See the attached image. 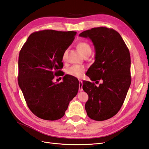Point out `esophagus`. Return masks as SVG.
<instances>
[{
	"instance_id": "1",
	"label": "esophagus",
	"mask_w": 149,
	"mask_h": 149,
	"mask_svg": "<svg viewBox=\"0 0 149 149\" xmlns=\"http://www.w3.org/2000/svg\"><path fill=\"white\" fill-rule=\"evenodd\" d=\"M79 90L80 91H83V81L81 80H79Z\"/></svg>"
}]
</instances>
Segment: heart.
<instances>
[{
  "instance_id": "1",
  "label": "heart",
  "mask_w": 149,
  "mask_h": 149,
  "mask_svg": "<svg viewBox=\"0 0 149 149\" xmlns=\"http://www.w3.org/2000/svg\"><path fill=\"white\" fill-rule=\"evenodd\" d=\"M77 48L79 52L81 53L82 55H84L85 54L91 53V47L90 45L86 42H80L77 45ZM67 51H65L63 54L62 58L63 60H65L66 59ZM85 71V68L81 65H73L70 67L67 70V73L73 76L74 77L76 78H81L83 75L84 72Z\"/></svg>"
}]
</instances>
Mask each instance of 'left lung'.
Masks as SVG:
<instances>
[{
  "instance_id": "obj_1",
  "label": "left lung",
  "mask_w": 149,
  "mask_h": 149,
  "mask_svg": "<svg viewBox=\"0 0 149 149\" xmlns=\"http://www.w3.org/2000/svg\"><path fill=\"white\" fill-rule=\"evenodd\" d=\"M79 37L91 40L95 49V61L87 76L96 84L102 81L99 86L83 81V89L89 97L85 109L91 119L105 120L120 110L131 83L129 50L120 34L112 29L93 28Z\"/></svg>"
}]
</instances>
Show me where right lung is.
<instances>
[{
  "label": "right lung",
  "mask_w": 149,
  "mask_h": 149,
  "mask_svg": "<svg viewBox=\"0 0 149 149\" xmlns=\"http://www.w3.org/2000/svg\"><path fill=\"white\" fill-rule=\"evenodd\" d=\"M76 34L73 31H36L29 36L20 52L19 87L29 108L39 118L61 119L78 93L79 81L76 78L65 75L63 82H53L63 66V54Z\"/></svg>",
  "instance_id": "add662e5"
}]
</instances>
